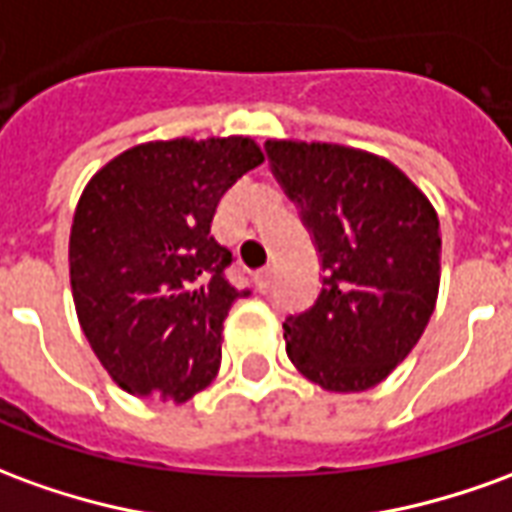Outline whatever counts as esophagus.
<instances>
[{"instance_id":"34e87169","label":"esophagus","mask_w":512,"mask_h":512,"mask_svg":"<svg viewBox=\"0 0 512 512\" xmlns=\"http://www.w3.org/2000/svg\"><path fill=\"white\" fill-rule=\"evenodd\" d=\"M255 288L260 293H268V288H271V271H268V268H263V271H257L255 274Z\"/></svg>"}]
</instances>
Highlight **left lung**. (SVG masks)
<instances>
[{
    "instance_id": "8db88e82",
    "label": "left lung",
    "mask_w": 512,
    "mask_h": 512,
    "mask_svg": "<svg viewBox=\"0 0 512 512\" xmlns=\"http://www.w3.org/2000/svg\"><path fill=\"white\" fill-rule=\"evenodd\" d=\"M321 255L316 305L288 316L291 363L324 391L374 388L416 346L441 285V224L391 160L341 144L266 141Z\"/></svg>"
}]
</instances>
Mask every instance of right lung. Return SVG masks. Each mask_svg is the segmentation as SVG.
Instances as JSON below:
<instances>
[{
  "label": "right lung",
  "mask_w": 512,
  "mask_h": 512,
  "mask_svg": "<svg viewBox=\"0 0 512 512\" xmlns=\"http://www.w3.org/2000/svg\"><path fill=\"white\" fill-rule=\"evenodd\" d=\"M263 163L252 138L149 141L85 185L69 238L77 318L94 355L141 399L188 402L221 366V327L249 291L210 235L219 199Z\"/></svg>",
  "instance_id": "obj_1"
}]
</instances>
